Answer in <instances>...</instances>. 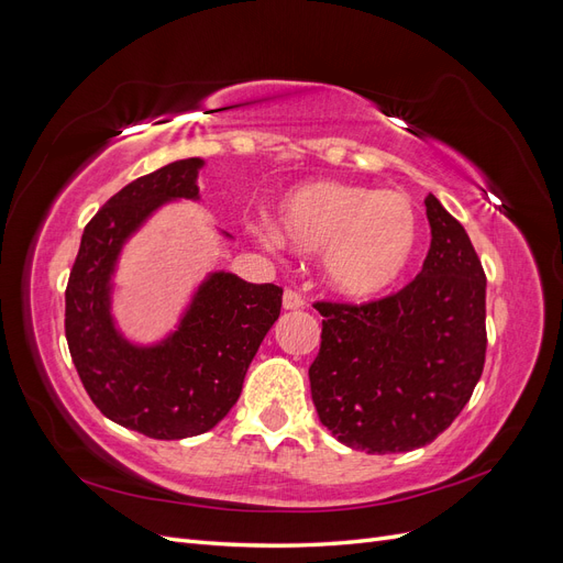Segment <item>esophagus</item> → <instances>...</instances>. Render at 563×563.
<instances>
[{"label":"esophagus","mask_w":563,"mask_h":563,"mask_svg":"<svg viewBox=\"0 0 563 563\" xmlns=\"http://www.w3.org/2000/svg\"><path fill=\"white\" fill-rule=\"evenodd\" d=\"M305 305L302 296L298 291H294V288H286L284 291V310H300Z\"/></svg>","instance_id":"obj_1"}]
</instances>
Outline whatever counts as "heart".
<instances>
[{
  "label": "heart",
  "instance_id": "1",
  "mask_svg": "<svg viewBox=\"0 0 563 563\" xmlns=\"http://www.w3.org/2000/svg\"><path fill=\"white\" fill-rule=\"evenodd\" d=\"M279 240L298 251H321V272L347 298L387 294L418 249V213L399 190L314 180L288 192L277 207Z\"/></svg>",
  "mask_w": 563,
  "mask_h": 563
}]
</instances>
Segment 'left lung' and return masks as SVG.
<instances>
[{
	"mask_svg": "<svg viewBox=\"0 0 563 563\" xmlns=\"http://www.w3.org/2000/svg\"><path fill=\"white\" fill-rule=\"evenodd\" d=\"M432 244L401 291L362 305L319 300L310 366L323 428L350 449L404 453L460 416L486 360V275L465 228L424 197Z\"/></svg>",
	"mask_w": 563,
	"mask_h": 563,
	"instance_id": "8db88e82",
	"label": "left lung"
}]
</instances>
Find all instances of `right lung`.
I'll use <instances>...</instances> for the list:
<instances>
[{
	"instance_id": "add662e5",
	"label": "right lung",
	"mask_w": 563,
	"mask_h": 563,
	"mask_svg": "<svg viewBox=\"0 0 563 563\" xmlns=\"http://www.w3.org/2000/svg\"><path fill=\"white\" fill-rule=\"evenodd\" d=\"M201 159L135 178L84 228L65 288V338L98 411L152 439L209 432L242 395L249 364L279 319L282 288L213 272L178 331L159 345H131L114 329L110 279L124 242L168 199H197Z\"/></svg>"
}]
</instances>
